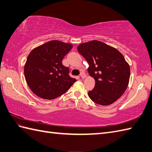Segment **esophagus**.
Masks as SVG:
<instances>
[{
    "mask_svg": "<svg viewBox=\"0 0 152 152\" xmlns=\"http://www.w3.org/2000/svg\"><path fill=\"white\" fill-rule=\"evenodd\" d=\"M80 77H81V78H82L83 79H84L86 78V74H85L84 73H80Z\"/></svg>",
    "mask_w": 152,
    "mask_h": 152,
    "instance_id": "esophagus-1",
    "label": "esophagus"
}]
</instances>
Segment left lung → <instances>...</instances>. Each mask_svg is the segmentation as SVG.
<instances>
[{
  "instance_id": "left-lung-1",
  "label": "left lung",
  "mask_w": 152,
  "mask_h": 152,
  "mask_svg": "<svg viewBox=\"0 0 152 152\" xmlns=\"http://www.w3.org/2000/svg\"><path fill=\"white\" fill-rule=\"evenodd\" d=\"M77 50L87 61L88 72L95 80L89 97L102 106L113 104L124 93L130 77V68L123 54L96 40L82 43Z\"/></svg>"
}]
</instances>
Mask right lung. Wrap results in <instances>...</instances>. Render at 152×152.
<instances>
[{
    "mask_svg": "<svg viewBox=\"0 0 152 152\" xmlns=\"http://www.w3.org/2000/svg\"><path fill=\"white\" fill-rule=\"evenodd\" d=\"M73 45L53 40L34 48L24 65L25 79L38 97L54 99L66 93L76 79L69 75V68L62 63Z\"/></svg>",
    "mask_w": 152,
    "mask_h": 152,
    "instance_id": "add662e5",
    "label": "right lung"
}]
</instances>
